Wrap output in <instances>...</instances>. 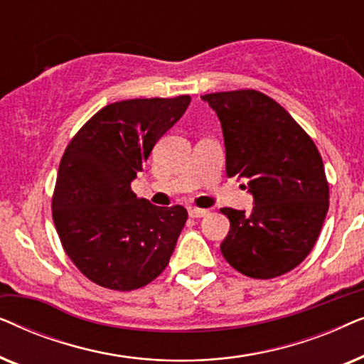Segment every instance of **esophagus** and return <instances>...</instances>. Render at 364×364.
<instances>
[{
    "mask_svg": "<svg viewBox=\"0 0 364 364\" xmlns=\"http://www.w3.org/2000/svg\"><path fill=\"white\" fill-rule=\"evenodd\" d=\"M188 215H191L192 218H200V217L208 215V210H205V208L191 207V208H188Z\"/></svg>",
    "mask_w": 364,
    "mask_h": 364,
    "instance_id": "obj_1",
    "label": "esophagus"
}]
</instances>
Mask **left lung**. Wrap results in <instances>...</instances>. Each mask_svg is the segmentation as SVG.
Segmentation results:
<instances>
[{"label": "left lung", "mask_w": 364, "mask_h": 364, "mask_svg": "<svg viewBox=\"0 0 364 364\" xmlns=\"http://www.w3.org/2000/svg\"><path fill=\"white\" fill-rule=\"evenodd\" d=\"M222 124L227 176L247 178L250 213L222 208L230 230L220 250L237 272L280 277L311 252L328 212V182L310 136L280 104L243 91L202 96Z\"/></svg>", "instance_id": "left-lung-1"}]
</instances>
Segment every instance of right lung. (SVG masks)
Here are the masks:
<instances>
[{
    "label": "right lung",
    "mask_w": 364,
    "mask_h": 364,
    "mask_svg": "<svg viewBox=\"0 0 364 364\" xmlns=\"http://www.w3.org/2000/svg\"><path fill=\"white\" fill-rule=\"evenodd\" d=\"M188 104L191 96L109 104L64 151L53 197L54 225L68 257L97 285L136 290L171 260L187 210L137 198L131 183Z\"/></svg>",
    "instance_id": "obj_1"
}]
</instances>
